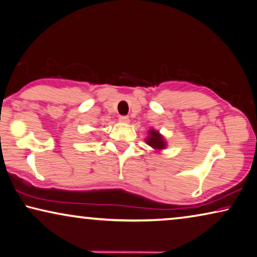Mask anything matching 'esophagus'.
<instances>
[{"instance_id": "34e87169", "label": "esophagus", "mask_w": 257, "mask_h": 257, "mask_svg": "<svg viewBox=\"0 0 257 257\" xmlns=\"http://www.w3.org/2000/svg\"><path fill=\"white\" fill-rule=\"evenodd\" d=\"M118 120H120V122H122V123H128L129 117L125 116V115H122V116L118 117Z\"/></svg>"}]
</instances>
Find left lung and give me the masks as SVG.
I'll return each mask as SVG.
<instances>
[{"instance_id": "8db88e82", "label": "left lung", "mask_w": 257, "mask_h": 257, "mask_svg": "<svg viewBox=\"0 0 257 257\" xmlns=\"http://www.w3.org/2000/svg\"><path fill=\"white\" fill-rule=\"evenodd\" d=\"M145 142H147L148 145H150L152 149H155L157 151L164 150L166 148V141L164 139V136L155 129L149 130V136L145 139Z\"/></svg>"}]
</instances>
